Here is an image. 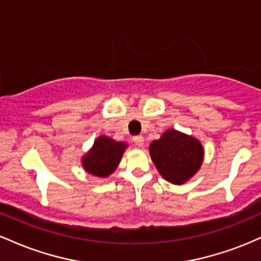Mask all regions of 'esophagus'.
<instances>
[{"label": "esophagus", "mask_w": 261, "mask_h": 261, "mask_svg": "<svg viewBox=\"0 0 261 261\" xmlns=\"http://www.w3.org/2000/svg\"><path fill=\"white\" fill-rule=\"evenodd\" d=\"M133 141H134L135 145L137 146V147H141V146H143L145 139H143V136H141V135H139V136H134L133 137Z\"/></svg>", "instance_id": "34e87169"}]
</instances>
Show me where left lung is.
<instances>
[{"label": "left lung", "instance_id": "left-lung-1", "mask_svg": "<svg viewBox=\"0 0 261 261\" xmlns=\"http://www.w3.org/2000/svg\"><path fill=\"white\" fill-rule=\"evenodd\" d=\"M149 153L160 174L176 185L196 174L203 161L201 142L173 128L149 145Z\"/></svg>", "mask_w": 261, "mask_h": 261}]
</instances>
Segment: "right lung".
Wrapping results in <instances>:
<instances>
[{"label": "right lung", "instance_id": "obj_1", "mask_svg": "<svg viewBox=\"0 0 261 261\" xmlns=\"http://www.w3.org/2000/svg\"><path fill=\"white\" fill-rule=\"evenodd\" d=\"M126 143L116 142L108 136H99L94 145L82 158V166L89 174L106 178L120 163Z\"/></svg>", "mask_w": 261, "mask_h": 261}]
</instances>
